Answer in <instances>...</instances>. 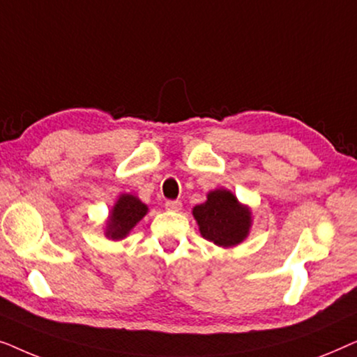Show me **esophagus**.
Wrapping results in <instances>:
<instances>
[{"instance_id":"obj_1","label":"esophagus","mask_w":357,"mask_h":357,"mask_svg":"<svg viewBox=\"0 0 357 357\" xmlns=\"http://www.w3.org/2000/svg\"><path fill=\"white\" fill-rule=\"evenodd\" d=\"M165 209L167 211H180L182 209V202H178V199H169V202H165Z\"/></svg>"}]
</instances>
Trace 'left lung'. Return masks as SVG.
I'll list each match as a JSON object with an SVG mask.
<instances>
[{"label":"left lung","instance_id":"left-lung-1","mask_svg":"<svg viewBox=\"0 0 357 357\" xmlns=\"http://www.w3.org/2000/svg\"><path fill=\"white\" fill-rule=\"evenodd\" d=\"M193 218L202 236L224 248L245 241L252 227L250 208L224 188L209 192L206 202L193 208Z\"/></svg>","mask_w":357,"mask_h":357}]
</instances>
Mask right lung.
Listing matches in <instances>:
<instances>
[{"label": "right lung", "instance_id": "1", "mask_svg": "<svg viewBox=\"0 0 357 357\" xmlns=\"http://www.w3.org/2000/svg\"><path fill=\"white\" fill-rule=\"evenodd\" d=\"M146 213H148V206L138 197L130 193L120 195L107 221L105 236L112 241L125 238L131 229L146 216Z\"/></svg>", "mask_w": 357, "mask_h": 357}]
</instances>
